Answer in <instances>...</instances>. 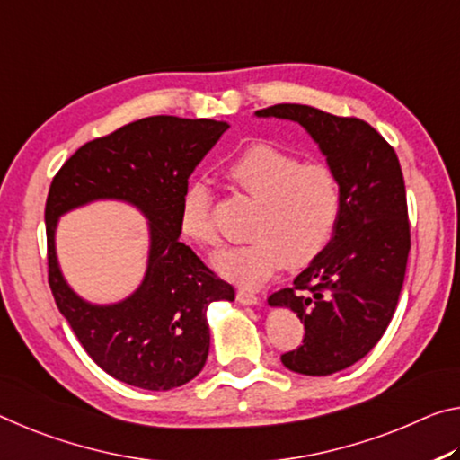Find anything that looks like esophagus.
<instances>
[{
	"mask_svg": "<svg viewBox=\"0 0 460 460\" xmlns=\"http://www.w3.org/2000/svg\"><path fill=\"white\" fill-rule=\"evenodd\" d=\"M236 299L240 301V304H244V305L259 304V296H257V293H254L252 289H248V288H238Z\"/></svg>",
	"mask_w": 460,
	"mask_h": 460,
	"instance_id": "1",
	"label": "esophagus"
}]
</instances>
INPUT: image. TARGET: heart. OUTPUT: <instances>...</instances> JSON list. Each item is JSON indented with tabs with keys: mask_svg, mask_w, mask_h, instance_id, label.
Listing matches in <instances>:
<instances>
[{
	"mask_svg": "<svg viewBox=\"0 0 460 460\" xmlns=\"http://www.w3.org/2000/svg\"><path fill=\"white\" fill-rule=\"evenodd\" d=\"M224 175L257 201L248 222L251 243L224 248L214 267L243 285H259L283 267L314 261L332 243L342 214V187L332 167L304 163L299 156L252 145L224 167ZM179 228L198 246L217 244L214 191L206 181L187 183L179 206Z\"/></svg>",
	"mask_w": 460,
	"mask_h": 460,
	"instance_id": "heart-1",
	"label": "heart"
}]
</instances>
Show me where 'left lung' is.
Wrapping results in <instances>:
<instances>
[{
  "label": "left lung",
  "mask_w": 460,
  "mask_h": 460,
  "mask_svg": "<svg viewBox=\"0 0 460 460\" xmlns=\"http://www.w3.org/2000/svg\"><path fill=\"white\" fill-rule=\"evenodd\" d=\"M254 114L304 126L341 181L342 214L332 243L291 288L269 297V305L291 307L305 328L304 342L281 363L293 373L332 375L368 355L395 314L411 246L400 161L358 118L299 103Z\"/></svg>",
  "instance_id": "left-lung-1"
}]
</instances>
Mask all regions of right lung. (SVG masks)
I'll list each match as a JSON object with an SVG mask.
<instances>
[{"mask_svg": "<svg viewBox=\"0 0 460 460\" xmlns=\"http://www.w3.org/2000/svg\"><path fill=\"white\" fill-rule=\"evenodd\" d=\"M228 130L216 119L150 116L83 145L52 179L44 222L49 285L89 357L128 385L169 391L206 365L212 301L234 299L190 246L179 243V206L193 169ZM95 199L137 205L149 220V267L141 288L119 305L81 300L58 269L54 230L69 208Z\"/></svg>", "mask_w": 460, "mask_h": 460, "instance_id": "add662e5", "label": "right lung"}]
</instances>
